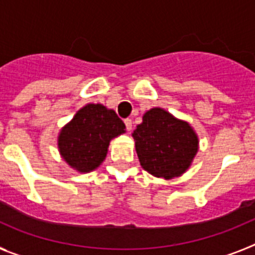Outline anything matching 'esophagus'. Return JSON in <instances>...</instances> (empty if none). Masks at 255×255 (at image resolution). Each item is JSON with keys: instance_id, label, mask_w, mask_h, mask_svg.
Wrapping results in <instances>:
<instances>
[{"instance_id": "obj_1", "label": "esophagus", "mask_w": 255, "mask_h": 255, "mask_svg": "<svg viewBox=\"0 0 255 255\" xmlns=\"http://www.w3.org/2000/svg\"><path fill=\"white\" fill-rule=\"evenodd\" d=\"M124 123H125V125H126V129L130 131V130H131V126H132L131 119H125V120H124Z\"/></svg>"}]
</instances>
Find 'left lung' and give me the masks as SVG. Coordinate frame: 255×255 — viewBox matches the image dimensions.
<instances>
[{"label":"left lung","instance_id":"left-lung-1","mask_svg":"<svg viewBox=\"0 0 255 255\" xmlns=\"http://www.w3.org/2000/svg\"><path fill=\"white\" fill-rule=\"evenodd\" d=\"M132 136L141 167L163 179L185 172L198 150V138L190 125L162 108L145 112Z\"/></svg>","mask_w":255,"mask_h":255}]
</instances>
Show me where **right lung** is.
Segmentation results:
<instances>
[{
  "mask_svg": "<svg viewBox=\"0 0 255 255\" xmlns=\"http://www.w3.org/2000/svg\"><path fill=\"white\" fill-rule=\"evenodd\" d=\"M123 132L125 124L114 110L87 105L61 130L58 148L71 167L89 172L102 163L110 140Z\"/></svg>",
  "mask_w": 255,
  "mask_h": 255,
  "instance_id": "right-lung-1",
  "label": "right lung"
}]
</instances>
